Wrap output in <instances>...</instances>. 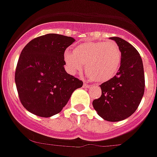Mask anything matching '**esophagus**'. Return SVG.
I'll return each instance as SVG.
<instances>
[{
    "label": "esophagus",
    "instance_id": "obj_1",
    "mask_svg": "<svg viewBox=\"0 0 157 157\" xmlns=\"http://www.w3.org/2000/svg\"><path fill=\"white\" fill-rule=\"evenodd\" d=\"M90 84H88V83H86V82H84V84H83V86L84 87H90Z\"/></svg>",
    "mask_w": 157,
    "mask_h": 157
}]
</instances>
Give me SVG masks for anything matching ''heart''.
Instances as JSON below:
<instances>
[{"label": "heart", "mask_w": 157, "mask_h": 157, "mask_svg": "<svg viewBox=\"0 0 157 157\" xmlns=\"http://www.w3.org/2000/svg\"><path fill=\"white\" fill-rule=\"evenodd\" d=\"M63 59L71 74L81 72L86 64V74L92 80L105 82L120 70L122 52L114 41H87L75 45L72 52L66 51Z\"/></svg>", "instance_id": "1"}]
</instances>
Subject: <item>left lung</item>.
<instances>
[{
    "label": "left lung",
    "mask_w": 157,
    "mask_h": 157,
    "mask_svg": "<svg viewBox=\"0 0 157 157\" xmlns=\"http://www.w3.org/2000/svg\"><path fill=\"white\" fill-rule=\"evenodd\" d=\"M110 39L121 49V65L112 79L100 85L101 96L93 101V106L104 120L118 122L128 118L138 109L145 91V75L138 50L123 38Z\"/></svg>",
    "instance_id": "left-lung-1"
}]
</instances>
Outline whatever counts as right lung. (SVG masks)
I'll list each match as a JSON object with an SVG mask.
<instances>
[{"instance_id":"right-lung-1","label":"right lung","mask_w":157,"mask_h":157,"mask_svg":"<svg viewBox=\"0 0 157 157\" xmlns=\"http://www.w3.org/2000/svg\"><path fill=\"white\" fill-rule=\"evenodd\" d=\"M57 34L40 36L23 48L15 73L18 94L25 109L40 117L61 112L76 89L83 82L67 74L63 55L74 42Z\"/></svg>"}]
</instances>
